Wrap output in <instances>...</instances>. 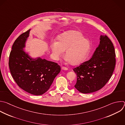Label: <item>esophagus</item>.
Listing matches in <instances>:
<instances>
[{"mask_svg": "<svg viewBox=\"0 0 125 125\" xmlns=\"http://www.w3.org/2000/svg\"><path fill=\"white\" fill-rule=\"evenodd\" d=\"M61 69L63 70H68V68L67 67H64V66H62L61 67Z\"/></svg>", "mask_w": 125, "mask_h": 125, "instance_id": "34e87169", "label": "esophagus"}]
</instances>
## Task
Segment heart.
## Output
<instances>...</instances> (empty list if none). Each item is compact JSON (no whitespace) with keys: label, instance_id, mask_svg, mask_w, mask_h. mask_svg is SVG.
<instances>
[{"label":"heart","instance_id":"1","mask_svg":"<svg viewBox=\"0 0 125 125\" xmlns=\"http://www.w3.org/2000/svg\"><path fill=\"white\" fill-rule=\"evenodd\" d=\"M58 42L53 41L51 48L53 56L58 60L65 51L66 59L72 65H76L82 61L89 54L91 50L90 41L84 38L81 32L70 30L61 34L57 38Z\"/></svg>","mask_w":125,"mask_h":125}]
</instances>
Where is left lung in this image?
<instances>
[{"label": "left lung", "mask_w": 125, "mask_h": 125, "mask_svg": "<svg viewBox=\"0 0 125 125\" xmlns=\"http://www.w3.org/2000/svg\"><path fill=\"white\" fill-rule=\"evenodd\" d=\"M115 56L112 42L107 36L101 35L100 44L92 58L73 69L77 76L75 88L85 94L102 88L113 73Z\"/></svg>", "instance_id": "left-lung-1"}]
</instances>
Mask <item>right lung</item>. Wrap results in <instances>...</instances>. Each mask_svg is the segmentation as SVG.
Wrapping results in <instances>:
<instances>
[{"label": "right lung", "instance_id": "add662e5", "mask_svg": "<svg viewBox=\"0 0 125 125\" xmlns=\"http://www.w3.org/2000/svg\"><path fill=\"white\" fill-rule=\"evenodd\" d=\"M30 29L15 40L10 53L9 66L11 73L18 86L34 95H41L50 88L60 73L57 63L40 57L33 59L24 51Z\"/></svg>", "mask_w": 125, "mask_h": 125}]
</instances>
